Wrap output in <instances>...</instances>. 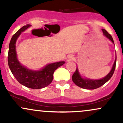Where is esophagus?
I'll return each mask as SVG.
<instances>
[{"mask_svg":"<svg viewBox=\"0 0 123 123\" xmlns=\"http://www.w3.org/2000/svg\"><path fill=\"white\" fill-rule=\"evenodd\" d=\"M73 56L71 55H69L68 57V61H70V60H72L73 59Z\"/></svg>","mask_w":123,"mask_h":123,"instance_id":"34e87169","label":"esophagus"}]
</instances>
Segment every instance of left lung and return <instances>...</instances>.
I'll return each instance as SVG.
<instances>
[{"label": "left lung", "instance_id": "8db88e82", "mask_svg": "<svg viewBox=\"0 0 123 123\" xmlns=\"http://www.w3.org/2000/svg\"><path fill=\"white\" fill-rule=\"evenodd\" d=\"M102 30L103 33H104V35H105L106 37H108L112 43H114L113 39L111 35H110L105 29H102ZM116 56L115 62H114V64L113 65L112 69H111V72H110L108 74V75L106 76L105 77H104L102 79L99 80H91L88 79L82 78L81 76H80V73L79 72L78 69H77V68L76 71L74 72V73H73L72 76V80L73 83H74L76 86L84 89L94 90V89L99 88V87H100L101 86L104 85V84H105V83L111 78V76H113L116 68Z\"/></svg>", "mask_w": 123, "mask_h": 123}]
</instances>
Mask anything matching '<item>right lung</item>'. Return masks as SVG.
I'll return each mask as SVG.
<instances>
[{
  "label": "right lung",
  "mask_w": 123,
  "mask_h": 123,
  "mask_svg": "<svg viewBox=\"0 0 123 123\" xmlns=\"http://www.w3.org/2000/svg\"><path fill=\"white\" fill-rule=\"evenodd\" d=\"M31 26L26 25L19 29L11 39L8 53V64L17 80L22 85L32 89H40L47 87L53 81V74L58 68L65 63L60 61L47 65L40 70L28 69L21 64L17 58L15 43L22 32Z\"/></svg>",
  "instance_id": "add662e5"
}]
</instances>
